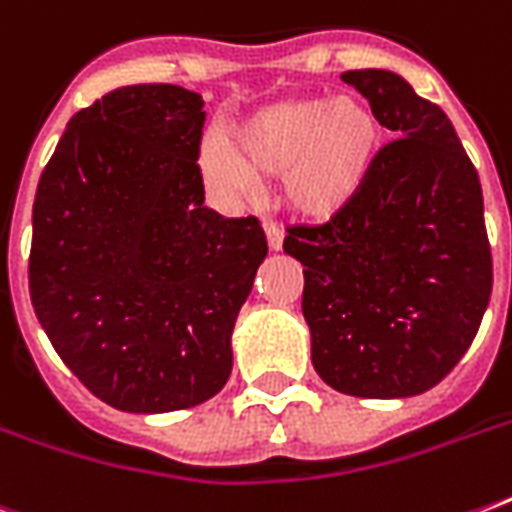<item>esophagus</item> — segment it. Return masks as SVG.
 Segmentation results:
<instances>
[{
  "mask_svg": "<svg viewBox=\"0 0 512 512\" xmlns=\"http://www.w3.org/2000/svg\"><path fill=\"white\" fill-rule=\"evenodd\" d=\"M263 228H265V236H268V247L281 249V244H284V231L279 228V223H273V220H265Z\"/></svg>",
  "mask_w": 512,
  "mask_h": 512,
  "instance_id": "34e87169",
  "label": "esophagus"
}]
</instances>
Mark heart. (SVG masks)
I'll return each instance as SVG.
<instances>
[{
  "instance_id": "heart-1",
  "label": "heart",
  "mask_w": 512,
  "mask_h": 512,
  "mask_svg": "<svg viewBox=\"0 0 512 512\" xmlns=\"http://www.w3.org/2000/svg\"><path fill=\"white\" fill-rule=\"evenodd\" d=\"M233 151L209 140L201 167L212 180L252 188L255 175H281L289 207L332 217L372 172L380 130L372 108L350 98L281 100L233 130Z\"/></svg>"
}]
</instances>
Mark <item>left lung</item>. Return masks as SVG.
<instances>
[{"label":"left lung","instance_id":"left-lung-1","mask_svg":"<svg viewBox=\"0 0 512 512\" xmlns=\"http://www.w3.org/2000/svg\"><path fill=\"white\" fill-rule=\"evenodd\" d=\"M342 82L396 138L327 223L287 225L284 252L305 268L321 380L348 396H417L465 356L492 297L481 183L444 108L406 79L356 68Z\"/></svg>","mask_w":512,"mask_h":512}]
</instances>
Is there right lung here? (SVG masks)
<instances>
[{
	"mask_svg": "<svg viewBox=\"0 0 512 512\" xmlns=\"http://www.w3.org/2000/svg\"><path fill=\"white\" fill-rule=\"evenodd\" d=\"M199 92L127 84L71 116L34 199L28 292L63 364L135 414L204 404L268 241L204 207Z\"/></svg>",
	"mask_w": 512,
	"mask_h": 512,
	"instance_id": "right-lung-1",
	"label": "right lung"
}]
</instances>
